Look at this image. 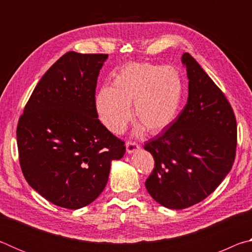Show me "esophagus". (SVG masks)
<instances>
[{
	"instance_id": "1",
	"label": "esophagus",
	"mask_w": 252,
	"mask_h": 252,
	"mask_svg": "<svg viewBox=\"0 0 252 252\" xmlns=\"http://www.w3.org/2000/svg\"><path fill=\"white\" fill-rule=\"evenodd\" d=\"M126 152L127 153H133L135 151H138L140 149L139 144L135 143V142H127L126 144Z\"/></svg>"
}]
</instances>
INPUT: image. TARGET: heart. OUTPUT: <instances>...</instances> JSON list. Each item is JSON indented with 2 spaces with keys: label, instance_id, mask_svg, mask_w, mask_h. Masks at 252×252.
I'll use <instances>...</instances> for the list:
<instances>
[{
  "label": "heart",
  "instance_id": "b5f03b06",
  "mask_svg": "<svg viewBox=\"0 0 252 252\" xmlns=\"http://www.w3.org/2000/svg\"><path fill=\"white\" fill-rule=\"evenodd\" d=\"M183 83L171 66L131 63L114 75L112 88L102 87L95 96V110L106 129L114 134L126 130L132 114L139 129L162 132L176 119L181 104Z\"/></svg>",
  "mask_w": 252,
  "mask_h": 252
}]
</instances>
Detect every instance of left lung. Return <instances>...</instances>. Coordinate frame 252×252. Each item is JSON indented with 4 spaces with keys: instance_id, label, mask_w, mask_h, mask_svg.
<instances>
[{
    "instance_id": "left-lung-1",
    "label": "left lung",
    "mask_w": 252,
    "mask_h": 252,
    "mask_svg": "<svg viewBox=\"0 0 252 252\" xmlns=\"http://www.w3.org/2000/svg\"><path fill=\"white\" fill-rule=\"evenodd\" d=\"M182 63L189 79L187 104L167 129L144 143L155 159L148 192L176 210L216 190L231 170L237 148L236 117L224 93L189 53Z\"/></svg>"
}]
</instances>
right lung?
Listing matches in <instances>:
<instances>
[{"instance_id": "obj_1", "label": "right lung", "mask_w": 252, "mask_h": 252, "mask_svg": "<svg viewBox=\"0 0 252 252\" xmlns=\"http://www.w3.org/2000/svg\"><path fill=\"white\" fill-rule=\"evenodd\" d=\"M108 54L62 55L45 72L16 127L21 170L55 206L80 209L99 197L125 142L102 125L95 88Z\"/></svg>"}]
</instances>
